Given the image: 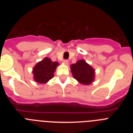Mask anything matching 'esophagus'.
Instances as JSON below:
<instances>
[{"instance_id":"esophagus-1","label":"esophagus","mask_w":133,"mask_h":133,"mask_svg":"<svg viewBox=\"0 0 133 133\" xmlns=\"http://www.w3.org/2000/svg\"><path fill=\"white\" fill-rule=\"evenodd\" d=\"M63 63H64V64H66V65H67V64H69V61H68V60H63Z\"/></svg>"}]
</instances>
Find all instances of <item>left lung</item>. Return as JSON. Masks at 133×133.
I'll return each mask as SVG.
<instances>
[{"mask_svg":"<svg viewBox=\"0 0 133 133\" xmlns=\"http://www.w3.org/2000/svg\"><path fill=\"white\" fill-rule=\"evenodd\" d=\"M74 78L83 84H90L94 81L95 70L84 60H80L70 66Z\"/></svg>","mask_w":133,"mask_h":133,"instance_id":"1","label":"left lung"}]
</instances>
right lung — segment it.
Masks as SVG:
<instances>
[{
	"instance_id": "1",
	"label": "right lung",
	"mask_w": 133,
	"mask_h": 133,
	"mask_svg": "<svg viewBox=\"0 0 133 133\" xmlns=\"http://www.w3.org/2000/svg\"><path fill=\"white\" fill-rule=\"evenodd\" d=\"M57 62H52L50 58H44L36 64L33 69L34 78L38 83H46L53 77Z\"/></svg>"
}]
</instances>
